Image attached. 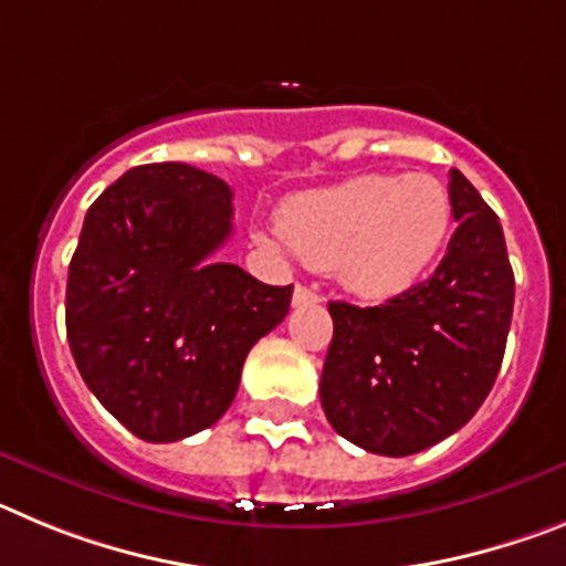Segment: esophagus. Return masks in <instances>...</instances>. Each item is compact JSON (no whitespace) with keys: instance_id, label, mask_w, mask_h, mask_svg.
<instances>
[{"instance_id":"1","label":"esophagus","mask_w":566,"mask_h":566,"mask_svg":"<svg viewBox=\"0 0 566 566\" xmlns=\"http://www.w3.org/2000/svg\"><path fill=\"white\" fill-rule=\"evenodd\" d=\"M294 306H306V303H319V294L308 286H294Z\"/></svg>"}]
</instances>
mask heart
Segmentation results:
<instances>
[{
	"instance_id": "obj_1",
	"label": "heart",
	"mask_w": 566,
	"mask_h": 566,
	"mask_svg": "<svg viewBox=\"0 0 566 566\" xmlns=\"http://www.w3.org/2000/svg\"><path fill=\"white\" fill-rule=\"evenodd\" d=\"M448 229L451 198L431 175H357L280 209V232L300 260L371 300L411 289Z\"/></svg>"
}]
</instances>
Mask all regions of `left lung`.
<instances>
[{
  "label": "left lung",
  "mask_w": 566,
  "mask_h": 566,
  "mask_svg": "<svg viewBox=\"0 0 566 566\" xmlns=\"http://www.w3.org/2000/svg\"><path fill=\"white\" fill-rule=\"evenodd\" d=\"M453 232L424 283L382 306L328 303L319 402L339 437L379 457H411L457 433L502 368L516 280L499 214L451 169Z\"/></svg>",
  "instance_id": "1"
}]
</instances>
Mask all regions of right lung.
Segmentation results:
<instances>
[{
	"mask_svg": "<svg viewBox=\"0 0 566 566\" xmlns=\"http://www.w3.org/2000/svg\"><path fill=\"white\" fill-rule=\"evenodd\" d=\"M229 234V184L178 161L127 169L87 209L67 272L70 352L144 442L218 422L249 348L289 314L294 286L209 260Z\"/></svg>",
	"mask_w": 566,
	"mask_h": 566,
	"instance_id": "obj_1",
	"label": "right lung"
}]
</instances>
